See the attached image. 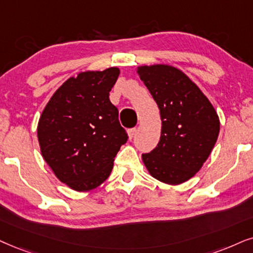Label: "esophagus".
Returning <instances> with one entry per match:
<instances>
[{
    "label": "esophagus",
    "instance_id": "1",
    "mask_svg": "<svg viewBox=\"0 0 253 253\" xmlns=\"http://www.w3.org/2000/svg\"><path fill=\"white\" fill-rule=\"evenodd\" d=\"M128 136H129V139H132V137L135 135V133H136V128H130V129H128Z\"/></svg>",
    "mask_w": 253,
    "mask_h": 253
}]
</instances>
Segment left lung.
Wrapping results in <instances>:
<instances>
[{
	"instance_id": "obj_1",
	"label": "left lung",
	"mask_w": 253,
	"mask_h": 253,
	"mask_svg": "<svg viewBox=\"0 0 253 253\" xmlns=\"http://www.w3.org/2000/svg\"><path fill=\"white\" fill-rule=\"evenodd\" d=\"M137 75L158 104L161 137L142 154L147 170L156 180L176 185L202 168L219 134V118L200 87L185 73L165 64L143 65Z\"/></svg>"
}]
</instances>
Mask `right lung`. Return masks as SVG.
<instances>
[{"mask_svg": "<svg viewBox=\"0 0 253 253\" xmlns=\"http://www.w3.org/2000/svg\"><path fill=\"white\" fill-rule=\"evenodd\" d=\"M119 73L108 68L71 77L50 98L38 121L42 156L57 178L76 191L106 181L128 139L110 101Z\"/></svg>", "mask_w": 253, "mask_h": 253, "instance_id": "obj_1", "label": "right lung"}]
</instances>
